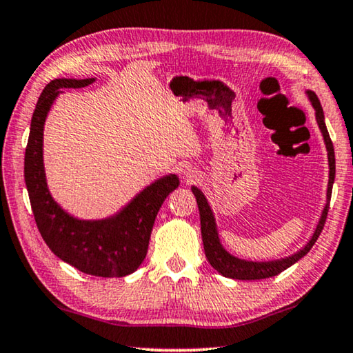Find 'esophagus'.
<instances>
[{
	"mask_svg": "<svg viewBox=\"0 0 353 353\" xmlns=\"http://www.w3.org/2000/svg\"><path fill=\"white\" fill-rule=\"evenodd\" d=\"M181 175H183V180H185L186 183H192V181H196L197 178H199L197 170H196V168H192V167H185V168H183Z\"/></svg>",
	"mask_w": 353,
	"mask_h": 353,
	"instance_id": "obj_1",
	"label": "esophagus"
}]
</instances>
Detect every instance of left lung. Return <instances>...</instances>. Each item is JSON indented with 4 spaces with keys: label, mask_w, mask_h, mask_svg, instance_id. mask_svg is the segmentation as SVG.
<instances>
[{
    "label": "left lung",
    "mask_w": 353,
    "mask_h": 353,
    "mask_svg": "<svg viewBox=\"0 0 353 353\" xmlns=\"http://www.w3.org/2000/svg\"><path fill=\"white\" fill-rule=\"evenodd\" d=\"M307 95L310 101H312L314 108H315V114H316V122H319V127L323 134V139L326 143V150H328V162H330V181H328V202L331 199V191H333V183H334V175H336V161H334V148H333V141L330 139L328 129L325 125V116H323V110H321L320 100L314 92L307 90ZM194 196H196L197 201V207H199V213H201V232H202V242H203V250H205V256L208 259L214 269L218 270L219 274L224 275V277L229 279H236V280H263V279H269L274 277V275H279L280 272H283L285 269H288L290 265H293L296 261H299L301 258L305 256L310 252V248L314 247V243L316 242V239L323 231L326 216H328V208L330 203H326L323 213H321L320 223L316 224V229L314 232L312 239L309 240V243L301 250V252L294 253L293 256L283 258V259H277V261H269V263H253V261H243V259H239L232 254H229L226 250L221 247L218 239V231H216V224H214V218L213 213L208 207L207 199L203 197V194L201 192V189L197 188H191Z\"/></svg>",
    "instance_id": "obj_1"
}]
</instances>
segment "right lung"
Returning <instances> with one entry per match:
<instances>
[{"instance_id":"add662e5","label":"right lung","mask_w":353,"mask_h":353,"mask_svg":"<svg viewBox=\"0 0 353 353\" xmlns=\"http://www.w3.org/2000/svg\"><path fill=\"white\" fill-rule=\"evenodd\" d=\"M89 79H54L46 85L34 108L25 150V183L41 237L55 256L95 277H124L146 256L157 212L180 185L176 175L152 183L113 218L81 221L65 213L50 197L43 165V129L48 111L60 89H79Z\"/></svg>"}]
</instances>
